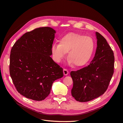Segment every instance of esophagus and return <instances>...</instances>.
<instances>
[{
    "mask_svg": "<svg viewBox=\"0 0 123 123\" xmlns=\"http://www.w3.org/2000/svg\"><path fill=\"white\" fill-rule=\"evenodd\" d=\"M63 72H64V75H67L68 74H69V72H68V71L67 70H66V69H64V70H63Z\"/></svg>",
    "mask_w": 123,
    "mask_h": 123,
    "instance_id": "obj_1",
    "label": "esophagus"
}]
</instances>
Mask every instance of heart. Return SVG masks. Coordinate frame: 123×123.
<instances>
[{
	"mask_svg": "<svg viewBox=\"0 0 123 123\" xmlns=\"http://www.w3.org/2000/svg\"><path fill=\"white\" fill-rule=\"evenodd\" d=\"M94 49V42L91 37L77 33H70L59 40V44H54L51 52L54 60L61 62L68 53V64L76 67L86 65L92 56Z\"/></svg>",
	"mask_w": 123,
	"mask_h": 123,
	"instance_id": "heart-1",
	"label": "heart"
}]
</instances>
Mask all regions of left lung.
<instances>
[{"label":"left lung","instance_id":"left-lung-1","mask_svg":"<svg viewBox=\"0 0 123 123\" xmlns=\"http://www.w3.org/2000/svg\"><path fill=\"white\" fill-rule=\"evenodd\" d=\"M95 56L90 65L70 73L73 85L71 94L77 101L86 102L103 95L114 72L113 52L107 40L98 32Z\"/></svg>","mask_w":123,"mask_h":123}]
</instances>
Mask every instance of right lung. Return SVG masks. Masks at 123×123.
Here are the masks:
<instances>
[{
  "label": "right lung",
  "mask_w": 123,
  "mask_h": 123,
  "mask_svg": "<svg viewBox=\"0 0 123 123\" xmlns=\"http://www.w3.org/2000/svg\"><path fill=\"white\" fill-rule=\"evenodd\" d=\"M55 33L50 27L35 29L24 34L11 49L10 76L17 91L28 98L44 99L54 81L64 76L62 68L50 57Z\"/></svg>",
  "instance_id": "1"
}]
</instances>
